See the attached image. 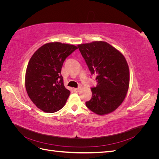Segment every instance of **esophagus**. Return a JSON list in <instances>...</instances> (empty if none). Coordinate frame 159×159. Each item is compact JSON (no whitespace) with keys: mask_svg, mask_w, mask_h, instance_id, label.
Returning <instances> with one entry per match:
<instances>
[{"mask_svg":"<svg viewBox=\"0 0 159 159\" xmlns=\"http://www.w3.org/2000/svg\"><path fill=\"white\" fill-rule=\"evenodd\" d=\"M74 91H75V92H78V91L80 90V88H74Z\"/></svg>","mask_w":159,"mask_h":159,"instance_id":"obj_1","label":"esophagus"}]
</instances>
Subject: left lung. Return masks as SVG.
I'll return each instance as SVG.
<instances>
[{
  "instance_id": "left-lung-1",
  "label": "left lung",
  "mask_w": 159,
  "mask_h": 159,
  "mask_svg": "<svg viewBox=\"0 0 159 159\" xmlns=\"http://www.w3.org/2000/svg\"><path fill=\"white\" fill-rule=\"evenodd\" d=\"M91 74H96L97 86L85 103L91 111L105 115L116 110L125 98L130 74L125 57L106 42L94 41L78 45Z\"/></svg>"
}]
</instances>
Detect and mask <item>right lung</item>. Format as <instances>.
<instances>
[{
    "instance_id": "right-lung-1",
    "label": "right lung",
    "mask_w": 159,
    "mask_h": 159,
    "mask_svg": "<svg viewBox=\"0 0 159 159\" xmlns=\"http://www.w3.org/2000/svg\"><path fill=\"white\" fill-rule=\"evenodd\" d=\"M78 47L49 42L39 48L28 62L25 87L28 97L46 113H54L64 106L70 94L64 85L61 70L66 58Z\"/></svg>"
}]
</instances>
